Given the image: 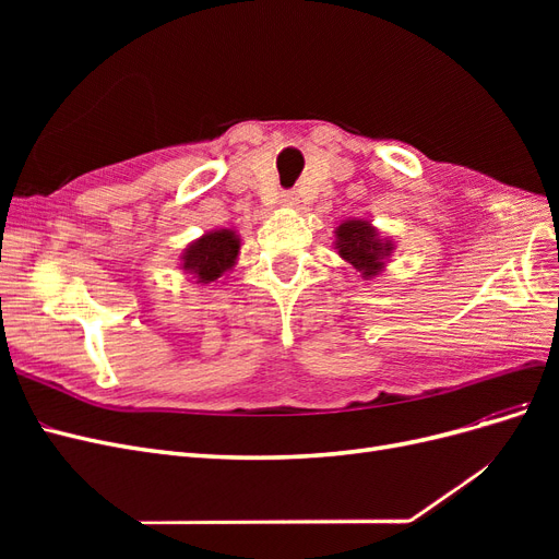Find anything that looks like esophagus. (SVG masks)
<instances>
[{"instance_id":"esophagus-1","label":"esophagus","mask_w":559,"mask_h":559,"mask_svg":"<svg viewBox=\"0 0 559 559\" xmlns=\"http://www.w3.org/2000/svg\"><path fill=\"white\" fill-rule=\"evenodd\" d=\"M282 205L284 207H296L298 205L296 193H282Z\"/></svg>"}]
</instances>
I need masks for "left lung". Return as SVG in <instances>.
I'll list each match as a JSON object with an SVG mask.
<instances>
[{"label": "left lung", "mask_w": 559, "mask_h": 559, "mask_svg": "<svg viewBox=\"0 0 559 559\" xmlns=\"http://www.w3.org/2000/svg\"><path fill=\"white\" fill-rule=\"evenodd\" d=\"M335 249L364 280H373L382 275L384 263L394 251V242L382 238L370 222L347 218L335 228Z\"/></svg>", "instance_id": "8db88e82"}]
</instances>
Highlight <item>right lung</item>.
<instances>
[{
  "instance_id": "1",
  "label": "right lung",
  "mask_w": 559,
  "mask_h": 559,
  "mask_svg": "<svg viewBox=\"0 0 559 559\" xmlns=\"http://www.w3.org/2000/svg\"><path fill=\"white\" fill-rule=\"evenodd\" d=\"M240 257V235L230 228H218L200 235L181 253V270L195 284H214L222 280Z\"/></svg>"
}]
</instances>
